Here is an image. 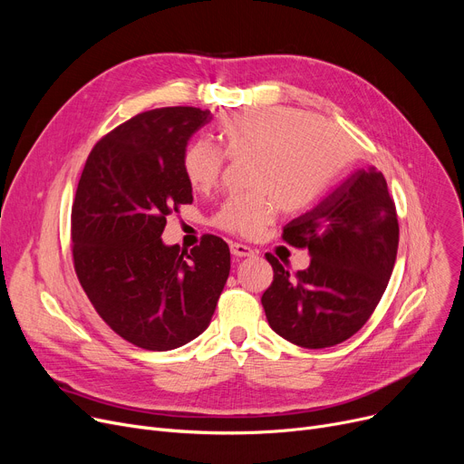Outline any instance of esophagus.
I'll use <instances>...</instances> for the list:
<instances>
[{"label": "esophagus", "instance_id": "obj_1", "mask_svg": "<svg viewBox=\"0 0 464 464\" xmlns=\"http://www.w3.org/2000/svg\"><path fill=\"white\" fill-rule=\"evenodd\" d=\"M231 254L235 257H252L256 252L246 245H238V242H235V245H231Z\"/></svg>", "mask_w": 464, "mask_h": 464}]
</instances>
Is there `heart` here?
I'll return each instance as SVG.
<instances>
[{"mask_svg": "<svg viewBox=\"0 0 464 464\" xmlns=\"http://www.w3.org/2000/svg\"><path fill=\"white\" fill-rule=\"evenodd\" d=\"M216 139L227 160H248L252 191L229 198L214 218L218 227L242 237L269 226L276 205L284 212L308 207L350 160L348 140L334 124L285 107L231 111L219 120ZM222 165V155L207 142L184 154L186 179L198 191L218 182Z\"/></svg>", "mask_w": 464, "mask_h": 464, "instance_id": "obj_1", "label": "heart"}]
</instances>
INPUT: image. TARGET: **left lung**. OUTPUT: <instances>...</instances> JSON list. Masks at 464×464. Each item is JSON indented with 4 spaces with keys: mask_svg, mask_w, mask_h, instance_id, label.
Here are the masks:
<instances>
[{
    "mask_svg": "<svg viewBox=\"0 0 464 464\" xmlns=\"http://www.w3.org/2000/svg\"><path fill=\"white\" fill-rule=\"evenodd\" d=\"M310 265L289 275L271 254L275 278L261 297L271 329L291 344L320 350L353 336L374 312L393 273L399 222L376 167L359 169L284 227Z\"/></svg>",
    "mask_w": 464,
    "mask_h": 464,
    "instance_id": "8db88e82",
    "label": "left lung"
}]
</instances>
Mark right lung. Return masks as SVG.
Here are the masks:
<instances>
[{"label":"right lung","instance_id":"obj_1","mask_svg":"<svg viewBox=\"0 0 464 464\" xmlns=\"http://www.w3.org/2000/svg\"><path fill=\"white\" fill-rule=\"evenodd\" d=\"M210 111H146L97 142L84 165L71 208L72 261L79 282L103 322L128 343L175 350L210 324L227 282L226 240L167 246V216L193 201L184 173L189 137Z\"/></svg>","mask_w":464,"mask_h":464}]
</instances>
